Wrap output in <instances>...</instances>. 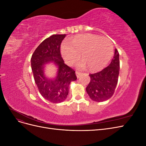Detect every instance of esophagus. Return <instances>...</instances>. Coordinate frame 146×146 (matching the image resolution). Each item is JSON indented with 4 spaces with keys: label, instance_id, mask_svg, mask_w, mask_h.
<instances>
[{
    "label": "esophagus",
    "instance_id": "esophagus-1",
    "mask_svg": "<svg viewBox=\"0 0 146 146\" xmlns=\"http://www.w3.org/2000/svg\"><path fill=\"white\" fill-rule=\"evenodd\" d=\"M76 76H77V78L80 77V76L82 74L81 72H78V71H76Z\"/></svg>",
    "mask_w": 146,
    "mask_h": 146
}]
</instances>
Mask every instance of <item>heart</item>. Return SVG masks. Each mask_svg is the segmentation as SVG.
Returning a JSON list of instances; mask_svg holds the SVG:
<instances>
[{
    "instance_id": "1",
    "label": "heart",
    "mask_w": 146,
    "mask_h": 146,
    "mask_svg": "<svg viewBox=\"0 0 146 146\" xmlns=\"http://www.w3.org/2000/svg\"><path fill=\"white\" fill-rule=\"evenodd\" d=\"M61 53L66 63L71 65L80 56L83 58L77 64L78 69L89 67L91 71H98L107 66L114 54L111 42L107 38L92 34L78 35L73 37L69 43L64 42Z\"/></svg>"
}]
</instances>
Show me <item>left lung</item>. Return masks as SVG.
Returning a JSON list of instances; mask_svg holds the SVG:
<instances>
[{"label": "left lung", "mask_w": 146, "mask_h": 146, "mask_svg": "<svg viewBox=\"0 0 146 146\" xmlns=\"http://www.w3.org/2000/svg\"><path fill=\"white\" fill-rule=\"evenodd\" d=\"M119 67V54L115 48L109 66L99 72L89 75L91 80L86 90L92 100L101 102L111 98L117 83Z\"/></svg>", "instance_id": "obj_1"}]
</instances>
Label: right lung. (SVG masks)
Returning <instances> with one entry per match:
<instances>
[{
    "label": "right lung",
    "mask_w": 146,
    "mask_h": 146,
    "mask_svg": "<svg viewBox=\"0 0 146 146\" xmlns=\"http://www.w3.org/2000/svg\"><path fill=\"white\" fill-rule=\"evenodd\" d=\"M64 35H53L44 39L35 50L31 58V66L35 83L41 96L52 103L58 104L66 100L70 83L77 80L74 70L64 64L60 54ZM54 63L57 67L55 78L45 74V65Z\"/></svg>",
    "instance_id": "obj_1"
}]
</instances>
